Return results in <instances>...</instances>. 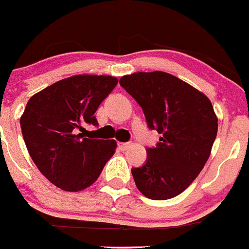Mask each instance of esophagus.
Returning <instances> with one entry per match:
<instances>
[{"instance_id":"1","label":"esophagus","mask_w":249,"mask_h":249,"mask_svg":"<svg viewBox=\"0 0 249 249\" xmlns=\"http://www.w3.org/2000/svg\"><path fill=\"white\" fill-rule=\"evenodd\" d=\"M130 146L129 142H119V148L121 151H125Z\"/></svg>"}]
</instances>
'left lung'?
<instances>
[{
  "label": "left lung",
  "instance_id": "obj_1",
  "mask_svg": "<svg viewBox=\"0 0 249 249\" xmlns=\"http://www.w3.org/2000/svg\"><path fill=\"white\" fill-rule=\"evenodd\" d=\"M120 84L140 104L151 129L162 137L147 148V162L133 168L137 188L148 199L181 194L200 174L211 155L218 119L202 92L165 71H138Z\"/></svg>",
  "mask_w": 249,
  "mask_h": 249
}]
</instances>
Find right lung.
<instances>
[{
    "mask_svg": "<svg viewBox=\"0 0 249 249\" xmlns=\"http://www.w3.org/2000/svg\"><path fill=\"white\" fill-rule=\"evenodd\" d=\"M111 75L78 74L33 94L20 117L33 163L53 184L80 192L96 182L112 157L114 139L84 138L85 124L97 125L94 112L117 85Z\"/></svg>",
    "mask_w": 249,
    "mask_h": 249,
    "instance_id": "obj_1",
    "label": "right lung"
}]
</instances>
